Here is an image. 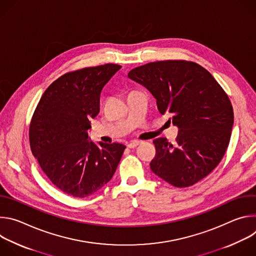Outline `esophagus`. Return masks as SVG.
<instances>
[{
  "mask_svg": "<svg viewBox=\"0 0 256 256\" xmlns=\"http://www.w3.org/2000/svg\"><path fill=\"white\" fill-rule=\"evenodd\" d=\"M138 144H140V142H138V140H132V142H128V147L130 148V149H132V148H136V146H138Z\"/></svg>",
  "mask_w": 256,
  "mask_h": 256,
  "instance_id": "1",
  "label": "esophagus"
}]
</instances>
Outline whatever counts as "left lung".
<instances>
[{
    "instance_id": "8db88e82",
    "label": "left lung",
    "mask_w": 256,
    "mask_h": 256,
    "mask_svg": "<svg viewBox=\"0 0 256 256\" xmlns=\"http://www.w3.org/2000/svg\"><path fill=\"white\" fill-rule=\"evenodd\" d=\"M128 78L147 88L159 112L178 126L175 144L153 140L152 171L175 188H188L221 162L234 122L231 101L204 68L184 60L149 62L132 68Z\"/></svg>"
}]
</instances>
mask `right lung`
I'll return each mask as SVG.
<instances>
[{
	"label": "right lung",
	"mask_w": 256,
	"mask_h": 256,
	"mask_svg": "<svg viewBox=\"0 0 256 256\" xmlns=\"http://www.w3.org/2000/svg\"><path fill=\"white\" fill-rule=\"evenodd\" d=\"M122 68L116 64L66 72L44 91L29 126L33 156L52 184L74 198H86L110 180L126 146L94 144L87 130L99 114L104 85Z\"/></svg>",
	"instance_id": "obj_1"
}]
</instances>
